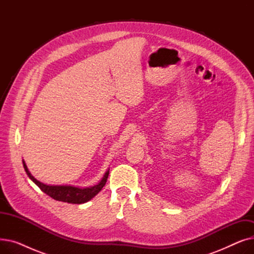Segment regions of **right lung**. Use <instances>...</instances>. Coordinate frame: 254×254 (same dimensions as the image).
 <instances>
[{
	"label": "right lung",
	"instance_id": "obj_1",
	"mask_svg": "<svg viewBox=\"0 0 254 254\" xmlns=\"http://www.w3.org/2000/svg\"><path fill=\"white\" fill-rule=\"evenodd\" d=\"M23 163V168L26 172V174L30 177V179L39 186V189L41 190L43 192H45L46 194H48L49 196H51L52 198L57 199V201H61V202H64V203H70V204H82V203H86L88 202L89 199H91L96 194H98L101 190L104 188L106 182H107V178L109 176V171L106 172L105 176L103 177V179L100 181L99 184L91 186V188H87V189H78V188H74V186H55V185H46L43 184L42 182L38 181L37 179H35L31 173L28 170V167Z\"/></svg>",
	"mask_w": 254,
	"mask_h": 254
}]
</instances>
